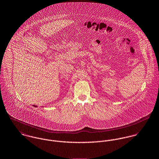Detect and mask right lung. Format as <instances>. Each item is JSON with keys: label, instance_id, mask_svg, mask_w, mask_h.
Segmentation results:
<instances>
[{"label": "right lung", "instance_id": "1", "mask_svg": "<svg viewBox=\"0 0 159 159\" xmlns=\"http://www.w3.org/2000/svg\"><path fill=\"white\" fill-rule=\"evenodd\" d=\"M34 106V107H36V106Z\"/></svg>", "mask_w": 159, "mask_h": 159}]
</instances>
